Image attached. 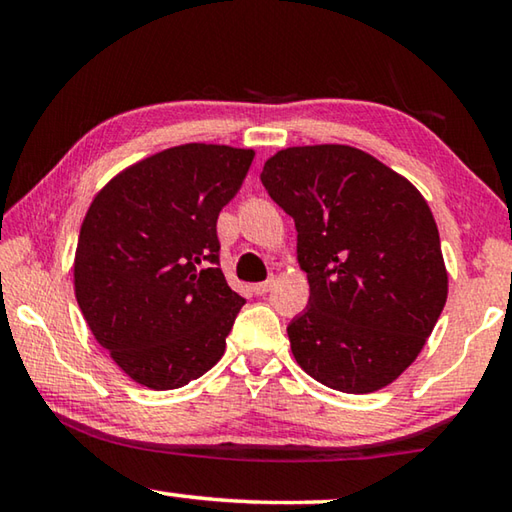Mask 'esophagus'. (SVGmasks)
I'll return each instance as SVG.
<instances>
[{"mask_svg": "<svg viewBox=\"0 0 512 512\" xmlns=\"http://www.w3.org/2000/svg\"><path fill=\"white\" fill-rule=\"evenodd\" d=\"M275 287V277H268L266 282H259V284H253V291L257 293V296H266L268 291H271Z\"/></svg>", "mask_w": 512, "mask_h": 512, "instance_id": "esophagus-1", "label": "esophagus"}]
</instances>
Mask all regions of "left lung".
Instances as JSON below:
<instances>
[{
    "label": "left lung",
    "mask_w": 512,
    "mask_h": 512,
    "mask_svg": "<svg viewBox=\"0 0 512 512\" xmlns=\"http://www.w3.org/2000/svg\"><path fill=\"white\" fill-rule=\"evenodd\" d=\"M293 216L309 305L287 327L298 366L341 393H372L418 359L447 302L438 225L400 173L345 144L291 146L264 162Z\"/></svg>",
    "instance_id": "8db88e82"
}]
</instances>
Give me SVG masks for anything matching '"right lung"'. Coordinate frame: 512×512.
Listing matches in <instances>:
<instances>
[{"instance_id": "obj_1", "label": "right lung", "mask_w": 512, "mask_h": 512, "mask_svg": "<svg viewBox=\"0 0 512 512\" xmlns=\"http://www.w3.org/2000/svg\"><path fill=\"white\" fill-rule=\"evenodd\" d=\"M253 158V149L223 144L173 146L94 196L74 293L94 339L137 384L171 391L223 357L246 300L219 268L216 219Z\"/></svg>"}]
</instances>
